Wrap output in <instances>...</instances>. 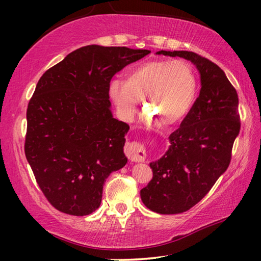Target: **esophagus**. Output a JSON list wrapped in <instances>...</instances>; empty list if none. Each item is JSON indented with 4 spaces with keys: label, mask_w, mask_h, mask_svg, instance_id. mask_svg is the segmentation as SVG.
I'll return each instance as SVG.
<instances>
[{
    "label": "esophagus",
    "mask_w": 261,
    "mask_h": 261,
    "mask_svg": "<svg viewBox=\"0 0 261 261\" xmlns=\"http://www.w3.org/2000/svg\"><path fill=\"white\" fill-rule=\"evenodd\" d=\"M124 151L126 156L132 162H143L146 158V152H145L143 146L138 143H135V141L126 143Z\"/></svg>",
    "instance_id": "esophagus-1"
}]
</instances>
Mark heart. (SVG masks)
<instances>
[{
	"label": "heart",
	"mask_w": 261,
	"mask_h": 261,
	"mask_svg": "<svg viewBox=\"0 0 261 261\" xmlns=\"http://www.w3.org/2000/svg\"><path fill=\"white\" fill-rule=\"evenodd\" d=\"M196 73L185 61H151L136 67L123 81L109 85L110 98L124 120L139 112L141 99L147 96L146 107L166 123L183 121L197 95Z\"/></svg>",
	"instance_id": "obj_1"
}]
</instances>
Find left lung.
<instances>
[{"mask_svg": "<svg viewBox=\"0 0 261 261\" xmlns=\"http://www.w3.org/2000/svg\"><path fill=\"white\" fill-rule=\"evenodd\" d=\"M158 54L191 61L200 73L199 96L169 136V149L149 163L153 178L140 190L147 208L178 214L198 204L227 170L241 129L238 95L223 70L208 59L185 50Z\"/></svg>", "mask_w": 261, "mask_h": 261, "instance_id": "obj_1", "label": "left lung"}]
</instances>
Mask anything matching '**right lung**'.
<instances>
[{"mask_svg": "<svg viewBox=\"0 0 261 261\" xmlns=\"http://www.w3.org/2000/svg\"><path fill=\"white\" fill-rule=\"evenodd\" d=\"M149 53L85 46L39 79L26 112L25 155L42 193L62 213H93L106 178L127 162L129 125L113 117L109 85L115 73Z\"/></svg>", "mask_w": 261, "mask_h": 261, "instance_id": "add662e5", "label": "right lung"}]
</instances>
